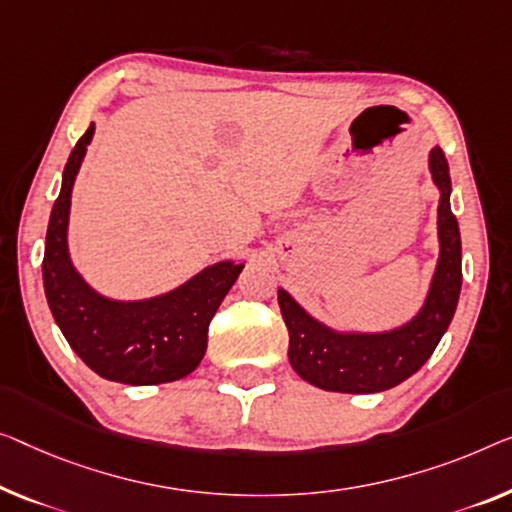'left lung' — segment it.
<instances>
[{
	"mask_svg": "<svg viewBox=\"0 0 512 512\" xmlns=\"http://www.w3.org/2000/svg\"><path fill=\"white\" fill-rule=\"evenodd\" d=\"M434 183L441 188V255L425 308L414 322L381 335H342L305 315L292 296L278 292L282 319L289 331V363L308 384L335 393H379L398 386L437 349L455 315L462 287V241L451 211V174L439 147L430 154Z\"/></svg>",
	"mask_w": 512,
	"mask_h": 512,
	"instance_id": "left-lung-1",
	"label": "left lung"
}]
</instances>
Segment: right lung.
Wrapping results in <instances>:
<instances>
[{
  "label": "right lung",
  "mask_w": 512,
  "mask_h": 512,
  "mask_svg": "<svg viewBox=\"0 0 512 512\" xmlns=\"http://www.w3.org/2000/svg\"><path fill=\"white\" fill-rule=\"evenodd\" d=\"M94 124L68 156L50 213L43 255L45 299L68 345L96 375L131 386L165 384L193 372L207 352L209 324L243 264L220 262L177 292L140 303H117L82 282L68 262L66 225L71 188Z\"/></svg>",
  "instance_id": "right-lung-1"
}]
</instances>
